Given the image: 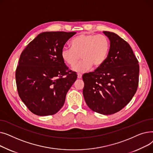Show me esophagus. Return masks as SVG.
I'll return each instance as SVG.
<instances>
[{
    "label": "esophagus",
    "mask_w": 153,
    "mask_h": 153,
    "mask_svg": "<svg viewBox=\"0 0 153 153\" xmlns=\"http://www.w3.org/2000/svg\"><path fill=\"white\" fill-rule=\"evenodd\" d=\"M77 78H78V79L82 78V74H80V73H78V74H77Z\"/></svg>",
    "instance_id": "esophagus-1"
}]
</instances>
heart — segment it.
<instances>
[{
	"label": "heart",
	"instance_id": "1",
	"mask_svg": "<svg viewBox=\"0 0 153 153\" xmlns=\"http://www.w3.org/2000/svg\"><path fill=\"white\" fill-rule=\"evenodd\" d=\"M71 48H64L61 58L71 67L77 63L81 55L83 60L73 68L76 72H84L91 68H99L105 61L110 50L108 38L103 35L81 34L72 39Z\"/></svg>",
	"mask_w": 153,
	"mask_h": 153
}]
</instances>
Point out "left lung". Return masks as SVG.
<instances>
[{"label":"left lung","instance_id":"left-lung-1","mask_svg":"<svg viewBox=\"0 0 153 153\" xmlns=\"http://www.w3.org/2000/svg\"><path fill=\"white\" fill-rule=\"evenodd\" d=\"M103 33L110 42L107 58L94 72L83 74V95L92 111L111 115L132 99L138 89L140 67L129 44L112 32Z\"/></svg>","mask_w":153,"mask_h":153}]
</instances>
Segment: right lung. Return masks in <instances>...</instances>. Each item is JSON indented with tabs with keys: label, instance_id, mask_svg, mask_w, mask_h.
I'll return each instance as SVG.
<instances>
[{
	"label": "right lung",
	"instance_id": "add662e5",
	"mask_svg": "<svg viewBox=\"0 0 153 153\" xmlns=\"http://www.w3.org/2000/svg\"><path fill=\"white\" fill-rule=\"evenodd\" d=\"M76 32L39 34L20 54L15 79L21 100L32 113L52 115L62 108L77 79L61 58V50Z\"/></svg>",
	"mask_w": 153,
	"mask_h": 153
}]
</instances>
